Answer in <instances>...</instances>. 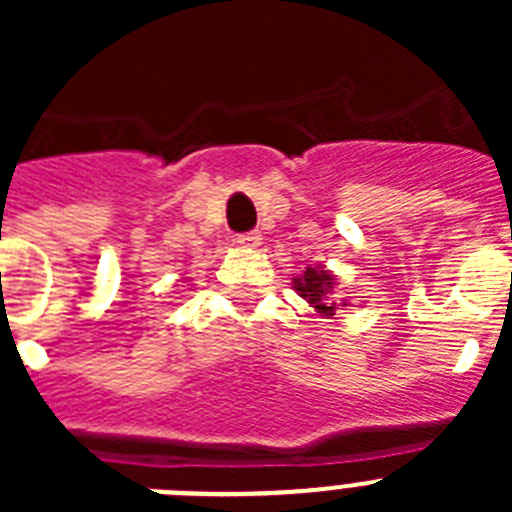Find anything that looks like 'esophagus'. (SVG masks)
Instances as JSON below:
<instances>
[{"label": "esophagus", "mask_w": 512, "mask_h": 512, "mask_svg": "<svg viewBox=\"0 0 512 512\" xmlns=\"http://www.w3.org/2000/svg\"><path fill=\"white\" fill-rule=\"evenodd\" d=\"M261 241H264V238H261V233L259 230H251V233H241L238 235V246H243V248H256V246H261Z\"/></svg>", "instance_id": "obj_1"}]
</instances>
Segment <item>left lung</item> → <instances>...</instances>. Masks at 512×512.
<instances>
[{
    "mask_svg": "<svg viewBox=\"0 0 512 512\" xmlns=\"http://www.w3.org/2000/svg\"><path fill=\"white\" fill-rule=\"evenodd\" d=\"M333 287H336V279H333V274L325 266H305V271L295 279V289L300 292V297H305L323 315H336L338 310ZM341 305H346V302H341Z\"/></svg>",
    "mask_w": 512,
    "mask_h": 512,
    "instance_id": "1",
    "label": "left lung"
}]
</instances>
